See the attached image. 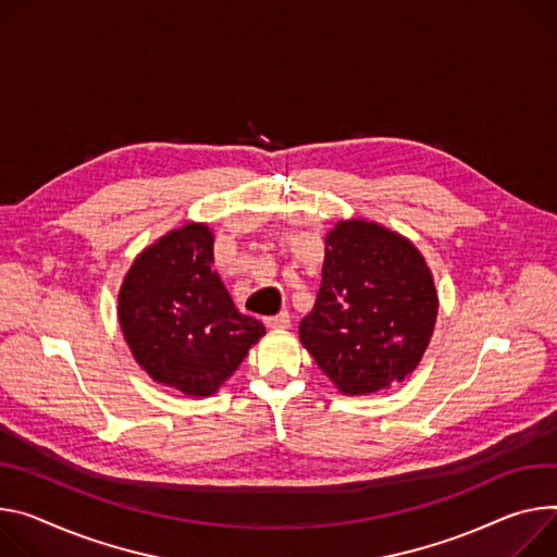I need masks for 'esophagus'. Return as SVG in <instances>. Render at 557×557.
Masks as SVG:
<instances>
[{"instance_id": "esophagus-1", "label": "esophagus", "mask_w": 557, "mask_h": 557, "mask_svg": "<svg viewBox=\"0 0 557 557\" xmlns=\"http://www.w3.org/2000/svg\"><path fill=\"white\" fill-rule=\"evenodd\" d=\"M264 324H267L269 329H288V326H290V315H288V313H280V315L267 318Z\"/></svg>"}]
</instances>
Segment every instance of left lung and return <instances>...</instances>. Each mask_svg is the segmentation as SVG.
<instances>
[{
  "instance_id": "8db88e82",
  "label": "left lung",
  "mask_w": 557,
  "mask_h": 557,
  "mask_svg": "<svg viewBox=\"0 0 557 557\" xmlns=\"http://www.w3.org/2000/svg\"><path fill=\"white\" fill-rule=\"evenodd\" d=\"M324 244L322 284L299 342L344 395L404 382L424 356L440 307L422 252L358 218L339 220Z\"/></svg>"
}]
</instances>
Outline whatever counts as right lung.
<instances>
[{
  "label": "right lung",
  "instance_id": "obj_1",
  "mask_svg": "<svg viewBox=\"0 0 557 557\" xmlns=\"http://www.w3.org/2000/svg\"><path fill=\"white\" fill-rule=\"evenodd\" d=\"M213 231L186 222L146 246L117 295L135 362L158 384L209 397L237 371L264 324L235 309L213 271Z\"/></svg>",
  "mask_w": 557,
  "mask_h": 557
}]
</instances>
